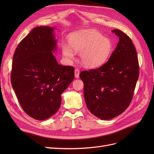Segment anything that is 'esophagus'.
<instances>
[{
    "mask_svg": "<svg viewBox=\"0 0 154 154\" xmlns=\"http://www.w3.org/2000/svg\"><path fill=\"white\" fill-rule=\"evenodd\" d=\"M74 76L76 78H80V70L78 69L74 70Z\"/></svg>",
    "mask_w": 154,
    "mask_h": 154,
    "instance_id": "obj_1",
    "label": "esophagus"
}]
</instances>
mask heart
<instances>
[{
	"label": "heart",
	"instance_id": "heart-1",
	"mask_svg": "<svg viewBox=\"0 0 154 154\" xmlns=\"http://www.w3.org/2000/svg\"><path fill=\"white\" fill-rule=\"evenodd\" d=\"M69 42L71 46L65 43L62 45L64 57L70 61L75 57L74 50L81 51V61L88 68L103 66L109 58L113 49L110 38L92 29L74 32L69 36Z\"/></svg>",
	"mask_w": 154,
	"mask_h": 154
}]
</instances>
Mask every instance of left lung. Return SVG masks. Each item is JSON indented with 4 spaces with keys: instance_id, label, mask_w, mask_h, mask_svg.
<instances>
[{
    "instance_id": "left-lung-1",
    "label": "left lung",
    "mask_w": 154,
    "mask_h": 154,
    "mask_svg": "<svg viewBox=\"0 0 154 154\" xmlns=\"http://www.w3.org/2000/svg\"><path fill=\"white\" fill-rule=\"evenodd\" d=\"M112 31L119 40L109 61L80 74L88 109L103 120L112 119L127 109L139 77L137 52L131 39L119 29Z\"/></svg>"
}]
</instances>
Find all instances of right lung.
<instances>
[{
  "label": "right lung",
  "mask_w": 154,
  "mask_h": 154,
  "mask_svg": "<svg viewBox=\"0 0 154 154\" xmlns=\"http://www.w3.org/2000/svg\"><path fill=\"white\" fill-rule=\"evenodd\" d=\"M54 27L32 29L18 44L13 55L11 82L25 112L44 120L59 109L61 95L74 77V69L58 64Z\"/></svg>",
  "instance_id": "1"
}]
</instances>
